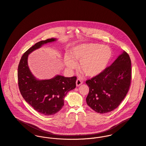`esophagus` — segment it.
<instances>
[{
    "instance_id": "esophagus-1",
    "label": "esophagus",
    "mask_w": 146,
    "mask_h": 146,
    "mask_svg": "<svg viewBox=\"0 0 146 146\" xmlns=\"http://www.w3.org/2000/svg\"><path fill=\"white\" fill-rule=\"evenodd\" d=\"M83 83V81L81 80V79L78 78L76 81V86H80Z\"/></svg>"
}]
</instances>
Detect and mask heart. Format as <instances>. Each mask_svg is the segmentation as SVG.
<instances>
[{
    "mask_svg": "<svg viewBox=\"0 0 146 146\" xmlns=\"http://www.w3.org/2000/svg\"><path fill=\"white\" fill-rule=\"evenodd\" d=\"M69 56H64V63L68 68L73 69L76 66L74 61L80 62V70L86 76L92 77L105 70L111 58L112 51L108 46L90 43L73 48Z\"/></svg>",
    "mask_w": 146,
    "mask_h": 146,
    "instance_id": "obj_1",
    "label": "heart"
}]
</instances>
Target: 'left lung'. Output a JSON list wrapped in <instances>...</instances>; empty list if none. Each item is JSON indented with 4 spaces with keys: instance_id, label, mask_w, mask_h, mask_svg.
I'll list each match as a JSON object with an SVG mask.
<instances>
[{
    "instance_id": "1",
    "label": "left lung",
    "mask_w": 146,
    "mask_h": 146,
    "mask_svg": "<svg viewBox=\"0 0 146 146\" xmlns=\"http://www.w3.org/2000/svg\"><path fill=\"white\" fill-rule=\"evenodd\" d=\"M131 78L130 58L124 51L102 73L86 81L89 87L86 98L87 105L98 113L112 111L119 106L128 92Z\"/></svg>"
}]
</instances>
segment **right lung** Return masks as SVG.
Segmentation results:
<instances>
[{
    "instance_id": "right-lung-1",
    "label": "right lung",
    "mask_w": 146,
    "mask_h": 146,
    "mask_svg": "<svg viewBox=\"0 0 146 146\" xmlns=\"http://www.w3.org/2000/svg\"><path fill=\"white\" fill-rule=\"evenodd\" d=\"M48 38L36 43L22 55L18 67V84L21 95L37 112L45 115L57 113L64 105L67 93L76 87L77 77L56 76L48 80H37L30 72L27 64L30 53L42 45L55 41Z\"/></svg>"
}]
</instances>
